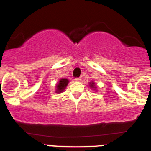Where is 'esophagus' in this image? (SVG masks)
<instances>
[{
  "instance_id": "34e87169",
  "label": "esophagus",
  "mask_w": 151,
  "mask_h": 151,
  "mask_svg": "<svg viewBox=\"0 0 151 151\" xmlns=\"http://www.w3.org/2000/svg\"><path fill=\"white\" fill-rule=\"evenodd\" d=\"M81 77H77V78H75V81L76 82H80L81 81Z\"/></svg>"
}]
</instances>
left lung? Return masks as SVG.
I'll return each mask as SVG.
<instances>
[{"label": "left lung", "instance_id": "obj_1", "mask_svg": "<svg viewBox=\"0 0 151 151\" xmlns=\"http://www.w3.org/2000/svg\"><path fill=\"white\" fill-rule=\"evenodd\" d=\"M90 85H91V88H96V87H95V84H94L93 83H90Z\"/></svg>", "mask_w": 151, "mask_h": 151}]
</instances>
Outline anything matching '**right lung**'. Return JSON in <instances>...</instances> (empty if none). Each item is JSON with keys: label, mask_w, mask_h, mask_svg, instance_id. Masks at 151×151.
I'll list each match as a JSON object with an SVG mask.
<instances>
[{"label": "right lung", "mask_w": 151, "mask_h": 151, "mask_svg": "<svg viewBox=\"0 0 151 151\" xmlns=\"http://www.w3.org/2000/svg\"><path fill=\"white\" fill-rule=\"evenodd\" d=\"M68 83V80L67 79H61L59 81L58 84L57 85V93H60L66 88Z\"/></svg>", "instance_id": "right-lung-1"}]
</instances>
